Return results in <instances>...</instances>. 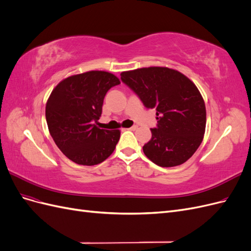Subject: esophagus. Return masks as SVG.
Returning a JSON list of instances; mask_svg holds the SVG:
<instances>
[{
	"mask_svg": "<svg viewBox=\"0 0 251 251\" xmlns=\"http://www.w3.org/2000/svg\"><path fill=\"white\" fill-rule=\"evenodd\" d=\"M137 126H131V127H128L127 130H130V131H135V130H137Z\"/></svg>",
	"mask_w": 251,
	"mask_h": 251,
	"instance_id": "1",
	"label": "esophagus"
}]
</instances>
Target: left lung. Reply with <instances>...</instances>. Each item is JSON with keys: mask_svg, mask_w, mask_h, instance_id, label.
Masks as SVG:
<instances>
[{"mask_svg": "<svg viewBox=\"0 0 251 251\" xmlns=\"http://www.w3.org/2000/svg\"><path fill=\"white\" fill-rule=\"evenodd\" d=\"M121 80L147 109H155L157 126L143 153L162 168L187 161L198 150L206 126V110L195 83L165 67L141 68L120 74Z\"/></svg>", "mask_w": 251, "mask_h": 251, "instance_id": "left-lung-1", "label": "left lung"}]
</instances>
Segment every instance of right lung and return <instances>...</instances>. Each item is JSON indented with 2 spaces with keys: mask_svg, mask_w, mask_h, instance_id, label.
<instances>
[{
  "mask_svg": "<svg viewBox=\"0 0 251 251\" xmlns=\"http://www.w3.org/2000/svg\"><path fill=\"white\" fill-rule=\"evenodd\" d=\"M119 83L112 73L89 71L68 77L53 89L46 104L48 128L57 148L73 162L95 165L115 150L120 132L96 125L105 94Z\"/></svg>",
  "mask_w": 251,
  "mask_h": 251,
  "instance_id": "right-lung-1",
  "label": "right lung"
}]
</instances>
